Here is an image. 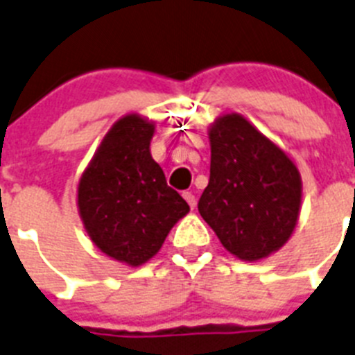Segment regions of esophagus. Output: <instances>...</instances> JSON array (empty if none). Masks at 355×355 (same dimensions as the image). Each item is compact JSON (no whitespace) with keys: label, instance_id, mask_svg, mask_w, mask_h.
<instances>
[{"label":"esophagus","instance_id":"obj_1","mask_svg":"<svg viewBox=\"0 0 355 355\" xmlns=\"http://www.w3.org/2000/svg\"><path fill=\"white\" fill-rule=\"evenodd\" d=\"M184 198H186V202L189 203V207H191V209H195V207H196V196L193 195L191 191H186V193H184Z\"/></svg>","mask_w":355,"mask_h":355}]
</instances>
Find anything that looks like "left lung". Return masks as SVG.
I'll list each match as a JSON object with an SVG mask.
<instances>
[{
    "label": "left lung",
    "mask_w": 355,
    "mask_h": 355,
    "mask_svg": "<svg viewBox=\"0 0 355 355\" xmlns=\"http://www.w3.org/2000/svg\"><path fill=\"white\" fill-rule=\"evenodd\" d=\"M209 139L211 177L200 214L230 254L268 257L288 241L300 214L297 166L239 114L216 119Z\"/></svg>",
    "instance_id": "obj_1"
}]
</instances>
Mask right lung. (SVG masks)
<instances>
[{"label":"right lung","instance_id":"add662e5","mask_svg":"<svg viewBox=\"0 0 355 355\" xmlns=\"http://www.w3.org/2000/svg\"><path fill=\"white\" fill-rule=\"evenodd\" d=\"M155 126L137 114L112 125L78 184V209L91 241L119 263L152 259L189 205L152 159Z\"/></svg>","mask_w":355,"mask_h":355}]
</instances>
